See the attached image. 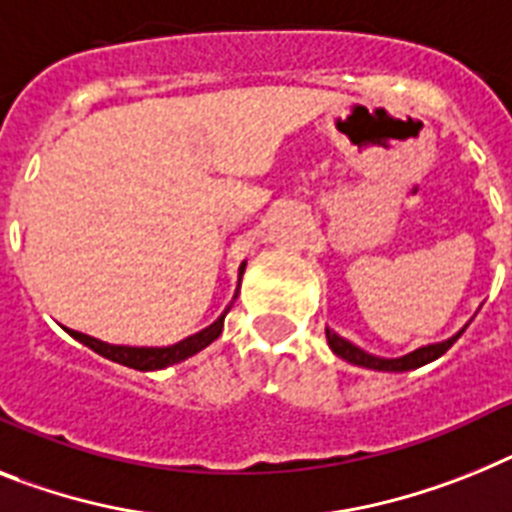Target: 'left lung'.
<instances>
[{
  "label": "left lung",
  "instance_id": "obj_1",
  "mask_svg": "<svg viewBox=\"0 0 512 512\" xmlns=\"http://www.w3.org/2000/svg\"><path fill=\"white\" fill-rule=\"evenodd\" d=\"M463 330H458V333H455L453 338H448V341L429 343V346H422V349L411 351V354H406V356H398V359H382V356L367 354V351H362L351 341L341 338L330 328H325V336H328V346L333 349V354L341 356V359H346V362L356 364V367L377 369V372H409V369L424 367V364L440 359V356L445 354V351H448L450 346H453V343L463 336Z\"/></svg>",
  "mask_w": 512,
  "mask_h": 512
}]
</instances>
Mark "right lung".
Returning a JSON list of instances; mask_svg holds the SVG:
<instances>
[{
  "label": "right lung",
  "instance_id": "add662e5",
  "mask_svg": "<svg viewBox=\"0 0 512 512\" xmlns=\"http://www.w3.org/2000/svg\"><path fill=\"white\" fill-rule=\"evenodd\" d=\"M244 265H247V263L239 265V281H242ZM236 291H239V289H236ZM234 299H236V294H234ZM231 304H234V302H231ZM231 304L226 307V312L231 309ZM226 312H223V315L218 317L213 325L203 328L200 333H195V336L174 343V346H117V343L98 341V338H93V336L77 333V330H70V328H64V330H67V333H70L75 341H80L83 346H88V349H93L96 354H101L103 359H111V362L124 364V367L140 369V372H153V369H166V367H171V364L184 362V359L195 356L197 351H203L205 346H210V343L221 336L223 317H226Z\"/></svg>",
  "mask_w": 512,
  "mask_h": 512
}]
</instances>
